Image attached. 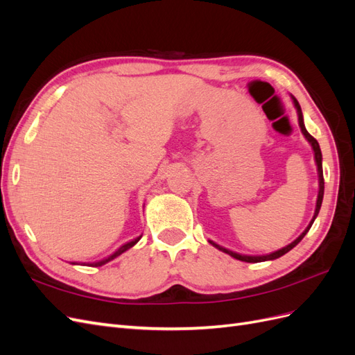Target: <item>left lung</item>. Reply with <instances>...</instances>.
I'll return each instance as SVG.
<instances>
[{"mask_svg": "<svg viewBox=\"0 0 355 355\" xmlns=\"http://www.w3.org/2000/svg\"><path fill=\"white\" fill-rule=\"evenodd\" d=\"M290 98H292L293 105H295V108H296V112H297V123H299L300 130H302V135L305 136V139H306V141L309 142L311 148H313V151H314V159H315V164H317V173H318V196H317V204H315L314 216H313V219H311V222H309L308 227L305 228V231H304L302 234H300L299 237H297L295 241H292L290 244H287L286 247H283V249L277 250V252H272V253H270V254H263V256H247V254H240V253H235V252H231V250H228V249H225V247H222V245L216 244L214 241H210V240H209V243H210L211 245L216 247V249H219L220 252H223V253H227V254L232 256L234 259H239V261H243V262L256 263V262L274 261V259H277V257H282L283 254H286L287 252L292 250L293 247H295V245H297V243H300V240H302V239L305 237L306 232L309 231V228L313 227V223H314L315 218L318 216V211H320V207H321V202H323V196H324V178H323V163H321V161H323V155H321V149H320L318 142L315 141V139H314L313 136H311V135L306 132L305 124H304L302 110H300V105H299V102L296 101V98H295V96H292V94H290Z\"/></svg>", "mask_w": 355, "mask_h": 355, "instance_id": "left-lung-1", "label": "left lung"}]
</instances>
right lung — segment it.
Masks as SVG:
<instances>
[{
  "instance_id": "right-lung-1",
  "label": "right lung",
  "mask_w": 355,
  "mask_h": 355,
  "mask_svg": "<svg viewBox=\"0 0 355 355\" xmlns=\"http://www.w3.org/2000/svg\"><path fill=\"white\" fill-rule=\"evenodd\" d=\"M142 239V235H139L137 239H135V240H132V241H128V243H125L124 245H121L120 249H118L116 252H114L110 257H105V259H102V261H99V262H93V263H90V266H102V265H105V263H108L110 261H112V259H115L116 256H120L121 253H124L125 250H128V249H132V247Z\"/></svg>"
}]
</instances>
